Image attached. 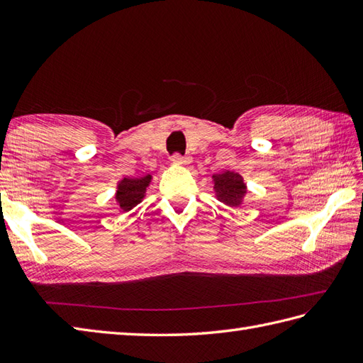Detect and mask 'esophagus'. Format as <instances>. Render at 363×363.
<instances>
[{
  "instance_id": "1",
  "label": "esophagus",
  "mask_w": 363,
  "mask_h": 363,
  "mask_svg": "<svg viewBox=\"0 0 363 363\" xmlns=\"http://www.w3.org/2000/svg\"><path fill=\"white\" fill-rule=\"evenodd\" d=\"M172 160H173V164H176V165H187L191 162V157L190 156H182V154H179V152H174L172 156Z\"/></svg>"
}]
</instances>
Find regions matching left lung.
Listing matches in <instances>:
<instances>
[{
    "instance_id": "left-lung-1",
    "label": "left lung",
    "mask_w": 363,
    "mask_h": 363,
    "mask_svg": "<svg viewBox=\"0 0 363 363\" xmlns=\"http://www.w3.org/2000/svg\"><path fill=\"white\" fill-rule=\"evenodd\" d=\"M215 191L221 203L228 206H240L246 194V186L242 176L234 172H225L213 176Z\"/></svg>"
}]
</instances>
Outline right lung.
I'll return each mask as SVG.
<instances>
[{
    "instance_id": "1",
    "label": "right lung",
    "mask_w": 363,
    "mask_h": 363,
    "mask_svg": "<svg viewBox=\"0 0 363 363\" xmlns=\"http://www.w3.org/2000/svg\"><path fill=\"white\" fill-rule=\"evenodd\" d=\"M151 182V176H143V177H125L120 184H118V190H117V203L120 204V209L123 212H128L133 209L134 206L142 201L145 196V190L148 187V184Z\"/></svg>"
}]
</instances>
